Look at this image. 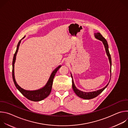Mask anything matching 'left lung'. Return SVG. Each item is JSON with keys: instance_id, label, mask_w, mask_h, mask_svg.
Instances as JSON below:
<instances>
[{"instance_id": "obj_1", "label": "left lung", "mask_w": 128, "mask_h": 128, "mask_svg": "<svg viewBox=\"0 0 128 128\" xmlns=\"http://www.w3.org/2000/svg\"><path fill=\"white\" fill-rule=\"evenodd\" d=\"M94 36L95 38L102 42L105 49V51L107 54V56L108 57V60L109 61V63H110V78H111V75H112V59H111V56H110V54H109V50H108V43L106 41V40L104 38H103L102 35L99 33V32H97V33H94ZM71 76L72 78V88L73 90H74V93L76 94V95L82 99H86V100H88V99H93L95 97H96L97 96H98L100 94H101L103 91L105 90V88L108 85L109 82L110 80H110H109V82L107 84V85L104 87L103 88L98 90H95V91H93V92H83L82 90H78L75 86L74 83V81L73 80V77L72 76V74L71 73Z\"/></svg>"}]
</instances>
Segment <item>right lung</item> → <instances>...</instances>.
I'll list each match as a JSON object with an SVG mask.
<instances>
[{
    "label": "right lung",
    "instance_id": "right-lung-1",
    "mask_svg": "<svg viewBox=\"0 0 128 128\" xmlns=\"http://www.w3.org/2000/svg\"><path fill=\"white\" fill-rule=\"evenodd\" d=\"M25 36L22 38H24ZM21 40L19 42H18V44L17 45L16 50V51L14 54L13 60H12V79L14 80V85L16 88L19 90L20 92L21 93V94L24 96L26 98H27L28 99L33 101H40L46 98L48 95L50 94L52 90V82H53V80L55 76L56 72L61 67V65L58 66L57 68L54 69L53 71L52 72V74L48 78V80L46 84V85L43 86L42 88L36 90H26L25 89H23L21 86H20L18 84L16 83L15 77H14V63L16 59V56L17 52H18V50H19V48L20 46V44H21Z\"/></svg>",
    "mask_w": 128,
    "mask_h": 128
}]
</instances>
